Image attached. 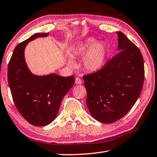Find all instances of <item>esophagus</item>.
Instances as JSON below:
<instances>
[{
	"label": "esophagus",
	"mask_w": 157,
	"mask_h": 157,
	"mask_svg": "<svg viewBox=\"0 0 157 157\" xmlns=\"http://www.w3.org/2000/svg\"><path fill=\"white\" fill-rule=\"evenodd\" d=\"M82 83V81L81 80V79L79 78H76L75 79V84H81Z\"/></svg>",
	"instance_id": "1"
}]
</instances>
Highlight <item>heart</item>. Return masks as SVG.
<instances>
[{
	"label": "heart",
	"instance_id": "1",
	"mask_svg": "<svg viewBox=\"0 0 157 157\" xmlns=\"http://www.w3.org/2000/svg\"><path fill=\"white\" fill-rule=\"evenodd\" d=\"M75 54L80 58L86 56L84 60V68L89 71H96L103 65L108 54V47L104 43H97L95 38H88L79 44ZM67 63L72 68L76 67L75 62L71 58L68 59Z\"/></svg>",
	"mask_w": 157,
	"mask_h": 157
}]
</instances>
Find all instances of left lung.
Listing matches in <instances>:
<instances>
[{
  "mask_svg": "<svg viewBox=\"0 0 157 157\" xmlns=\"http://www.w3.org/2000/svg\"><path fill=\"white\" fill-rule=\"evenodd\" d=\"M117 34L119 53L100 71L83 77L89 110L94 118L105 124L119 120L132 108L145 76L140 49L123 33Z\"/></svg>",
  "mask_w": 157,
  "mask_h": 157,
  "instance_id": "8db88e82",
  "label": "left lung"
}]
</instances>
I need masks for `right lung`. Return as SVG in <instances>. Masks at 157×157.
<instances>
[{
	"label": "right lung",
	"instance_id": "1",
	"mask_svg": "<svg viewBox=\"0 0 157 157\" xmlns=\"http://www.w3.org/2000/svg\"><path fill=\"white\" fill-rule=\"evenodd\" d=\"M48 35L36 33L17 44L7 68V79L14 105L28 122L36 126L48 125L55 119L62 99L75 82L73 76L65 78L55 73L36 75L27 66L24 58L27 44Z\"/></svg>",
	"mask_w": 157,
	"mask_h": 157
}]
</instances>
